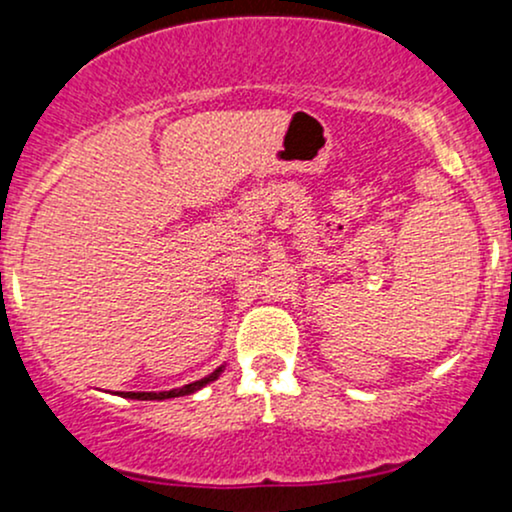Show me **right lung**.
Wrapping results in <instances>:
<instances>
[{
  "label": "right lung",
  "mask_w": 512,
  "mask_h": 512,
  "mask_svg": "<svg viewBox=\"0 0 512 512\" xmlns=\"http://www.w3.org/2000/svg\"><path fill=\"white\" fill-rule=\"evenodd\" d=\"M223 373V366H219L214 370V373H209L207 378L202 380H195V383L190 385H182V387H175V390H166V392H120L122 397L127 399H142V402H151V399H173V397H185V395H195L197 390H202V387H207L209 383H214V380H219V375Z\"/></svg>",
  "instance_id": "obj_1"
}]
</instances>
